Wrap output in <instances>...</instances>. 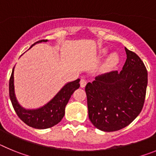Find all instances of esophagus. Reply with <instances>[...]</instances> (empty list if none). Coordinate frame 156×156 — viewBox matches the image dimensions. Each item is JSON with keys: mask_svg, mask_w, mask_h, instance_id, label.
<instances>
[{"mask_svg": "<svg viewBox=\"0 0 156 156\" xmlns=\"http://www.w3.org/2000/svg\"><path fill=\"white\" fill-rule=\"evenodd\" d=\"M80 83L81 87H84L87 84V80L85 79H81L80 81Z\"/></svg>", "mask_w": 156, "mask_h": 156, "instance_id": "34e87169", "label": "esophagus"}]
</instances>
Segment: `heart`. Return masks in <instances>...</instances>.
I'll return each instance as SVG.
<instances>
[{
  "label": "heart",
  "instance_id": "1",
  "mask_svg": "<svg viewBox=\"0 0 156 156\" xmlns=\"http://www.w3.org/2000/svg\"><path fill=\"white\" fill-rule=\"evenodd\" d=\"M119 61V57L116 54H112L111 56L109 57L108 60V63L110 66H114V65L116 64Z\"/></svg>",
  "mask_w": 156,
  "mask_h": 156
}]
</instances>
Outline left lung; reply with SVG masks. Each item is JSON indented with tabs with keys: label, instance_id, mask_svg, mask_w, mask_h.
Here are the masks:
<instances>
[{
	"label": "left lung",
	"instance_id": "obj_1",
	"mask_svg": "<svg viewBox=\"0 0 156 156\" xmlns=\"http://www.w3.org/2000/svg\"><path fill=\"white\" fill-rule=\"evenodd\" d=\"M126 60L120 72L95 78L85 87L89 119L100 130L116 131L131 123L144 106L148 72L137 54L125 48Z\"/></svg>",
	"mask_w": 156,
	"mask_h": 156
}]
</instances>
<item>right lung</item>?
Here are the masks:
<instances>
[{"mask_svg":"<svg viewBox=\"0 0 156 156\" xmlns=\"http://www.w3.org/2000/svg\"><path fill=\"white\" fill-rule=\"evenodd\" d=\"M41 40L34 43L46 41ZM32 45V46H33ZM80 79L70 82L65 85L60 91L51 101L42 108L34 110H26L19 105L16 100L14 90V68L9 80V96L12 106L18 116L28 126L36 129H47L58 124L65 115V108L69 100L71 95L80 87Z\"/></svg>","mask_w":156,"mask_h":156,"instance_id":"add662e5","label":"right lung"}]
</instances>
